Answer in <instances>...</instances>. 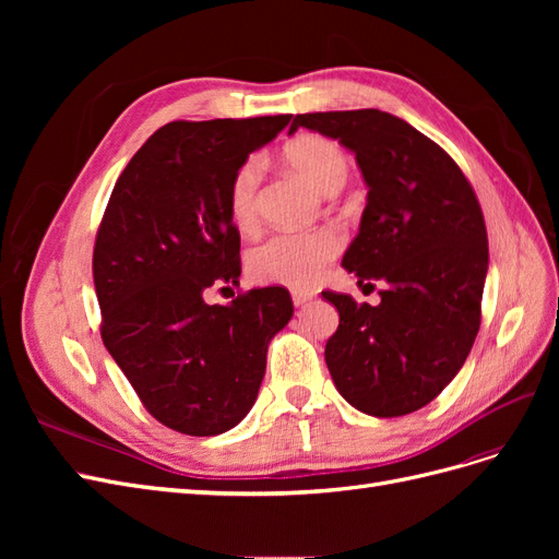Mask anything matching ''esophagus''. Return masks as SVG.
Returning a JSON list of instances; mask_svg holds the SVG:
<instances>
[{
	"mask_svg": "<svg viewBox=\"0 0 559 559\" xmlns=\"http://www.w3.org/2000/svg\"><path fill=\"white\" fill-rule=\"evenodd\" d=\"M292 300H294L296 308H302V306H308V302L312 300V294H308V292H292Z\"/></svg>",
	"mask_w": 559,
	"mask_h": 559,
	"instance_id": "obj_1",
	"label": "esophagus"
}]
</instances>
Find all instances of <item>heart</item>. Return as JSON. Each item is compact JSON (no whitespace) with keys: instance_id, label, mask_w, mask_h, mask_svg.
Listing matches in <instances>:
<instances>
[{"instance_id":"1","label":"heart","mask_w":559,"mask_h":559,"mask_svg":"<svg viewBox=\"0 0 559 559\" xmlns=\"http://www.w3.org/2000/svg\"><path fill=\"white\" fill-rule=\"evenodd\" d=\"M284 158L314 189L329 193L347 179L343 148L321 134H300L284 146ZM261 186V160L249 158L235 170L228 186V214L235 226L247 228L257 218ZM343 247L333 228L314 233H275L249 253V273L265 284H284L292 289H310L326 275L329 263Z\"/></svg>"}]
</instances>
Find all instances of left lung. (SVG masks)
Returning a JSON list of instances; mask_svg holds the SVG:
<instances>
[{
  "instance_id": "8db88e82",
  "label": "left lung",
  "mask_w": 559,
  "mask_h": 559,
  "mask_svg": "<svg viewBox=\"0 0 559 559\" xmlns=\"http://www.w3.org/2000/svg\"><path fill=\"white\" fill-rule=\"evenodd\" d=\"M298 128L349 148L368 186L359 235L343 267L382 282L380 306L324 292L341 324L324 357L347 403L401 417L460 373L480 329L487 230L480 202L445 151L380 109L298 114Z\"/></svg>"
}]
</instances>
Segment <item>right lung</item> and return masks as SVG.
<instances>
[{
	"label": "right lung",
	"mask_w": 559,
	"mask_h": 559,
	"mask_svg": "<svg viewBox=\"0 0 559 559\" xmlns=\"http://www.w3.org/2000/svg\"><path fill=\"white\" fill-rule=\"evenodd\" d=\"M292 114L175 121L118 177L93 251L103 341L160 425L216 436L259 396L267 343L294 314L282 286L207 306L205 289L240 284V233L228 214L235 170Z\"/></svg>",
	"instance_id": "add662e5"
}]
</instances>
